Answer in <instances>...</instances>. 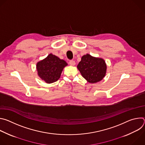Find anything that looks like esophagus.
I'll use <instances>...</instances> for the list:
<instances>
[{
  "mask_svg": "<svg viewBox=\"0 0 145 145\" xmlns=\"http://www.w3.org/2000/svg\"><path fill=\"white\" fill-rule=\"evenodd\" d=\"M69 64H70L71 66H74L75 64H76L75 61H73V60H70V61H69Z\"/></svg>",
  "mask_w": 145,
  "mask_h": 145,
  "instance_id": "obj_1",
  "label": "esophagus"
}]
</instances>
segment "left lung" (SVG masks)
Returning <instances> with one entry per match:
<instances>
[{
	"mask_svg": "<svg viewBox=\"0 0 145 145\" xmlns=\"http://www.w3.org/2000/svg\"><path fill=\"white\" fill-rule=\"evenodd\" d=\"M77 68L82 76L91 84L102 80L107 72L105 61L101 58L95 57L89 54L81 57Z\"/></svg>",
	"mask_w": 145,
	"mask_h": 145,
	"instance_id": "left-lung-1",
	"label": "left lung"
}]
</instances>
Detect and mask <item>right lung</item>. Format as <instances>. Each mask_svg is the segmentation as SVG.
I'll use <instances>...</instances> for the list:
<instances>
[{
  "mask_svg": "<svg viewBox=\"0 0 145 145\" xmlns=\"http://www.w3.org/2000/svg\"><path fill=\"white\" fill-rule=\"evenodd\" d=\"M67 65L65 61L50 53L38 62L36 68L38 76L46 83L51 84L59 78L63 69Z\"/></svg>",
  "mask_w": 145,
  "mask_h": 145,
  "instance_id": "1",
  "label": "right lung"
}]
</instances>
